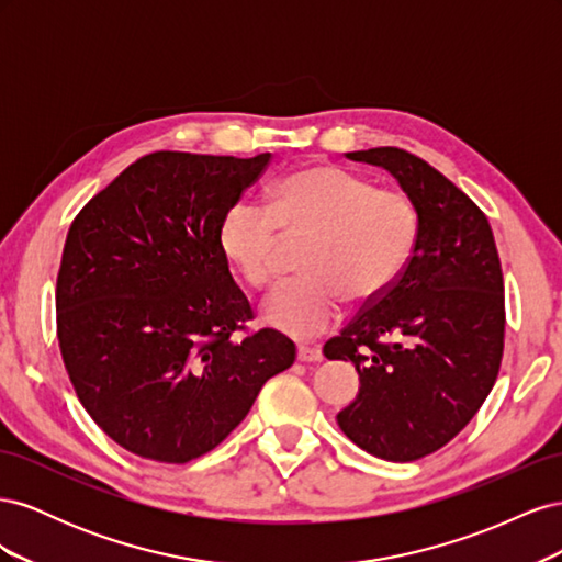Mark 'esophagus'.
Here are the masks:
<instances>
[{
	"mask_svg": "<svg viewBox=\"0 0 562 562\" xmlns=\"http://www.w3.org/2000/svg\"><path fill=\"white\" fill-rule=\"evenodd\" d=\"M323 359L321 349H314V347H297V361L302 363H318Z\"/></svg>",
	"mask_w": 562,
	"mask_h": 562,
	"instance_id": "esophagus-1",
	"label": "esophagus"
}]
</instances>
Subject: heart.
Here are the masks:
<instances>
[{
    "label": "heart",
    "instance_id": "1",
    "mask_svg": "<svg viewBox=\"0 0 562 562\" xmlns=\"http://www.w3.org/2000/svg\"><path fill=\"white\" fill-rule=\"evenodd\" d=\"M285 239H312L302 279L262 304L267 326L312 339L335 328L345 297L380 300L401 277L417 239V213L398 190L372 187L337 166L314 164L271 187V213L236 201L220 225V246L252 288L277 285Z\"/></svg>",
    "mask_w": 562,
    "mask_h": 562
}]
</instances>
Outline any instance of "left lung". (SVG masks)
<instances>
[{"label":"left lung","mask_w":562,"mask_h":562,"mask_svg":"<svg viewBox=\"0 0 562 562\" xmlns=\"http://www.w3.org/2000/svg\"><path fill=\"white\" fill-rule=\"evenodd\" d=\"M347 159L396 178L417 213V239L394 285L323 347L326 359L351 361L361 382L337 424L370 454L415 462L462 431L495 386L499 255L483 211L424 159L398 147Z\"/></svg>","instance_id":"obj_1"}]
</instances>
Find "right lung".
<instances>
[{
	"label": "right lung",
	"instance_id": "obj_1",
	"mask_svg": "<svg viewBox=\"0 0 562 562\" xmlns=\"http://www.w3.org/2000/svg\"><path fill=\"white\" fill-rule=\"evenodd\" d=\"M269 159L155 151L67 232L63 361L93 422L133 454L184 464L211 452L295 361L277 330L234 337L252 312L220 246L225 213Z\"/></svg>",
	"mask_w": 562,
	"mask_h": 562
}]
</instances>
